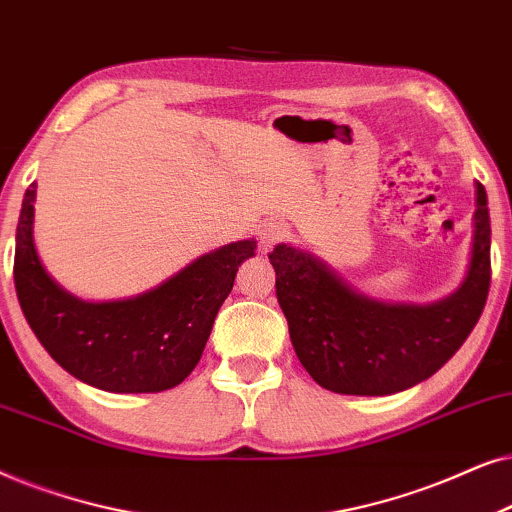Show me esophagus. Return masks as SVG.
<instances>
[{"mask_svg":"<svg viewBox=\"0 0 512 512\" xmlns=\"http://www.w3.org/2000/svg\"><path fill=\"white\" fill-rule=\"evenodd\" d=\"M290 229L285 227L283 222H276V220H269L264 222L260 227V243H262V250H271L276 243H281L283 238H288Z\"/></svg>","mask_w":512,"mask_h":512,"instance_id":"1","label":"esophagus"}]
</instances>
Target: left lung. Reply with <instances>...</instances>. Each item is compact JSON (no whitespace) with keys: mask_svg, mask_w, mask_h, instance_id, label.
<instances>
[{"mask_svg":"<svg viewBox=\"0 0 512 512\" xmlns=\"http://www.w3.org/2000/svg\"><path fill=\"white\" fill-rule=\"evenodd\" d=\"M492 227L487 192L478 182L473 252L466 281L428 306L381 304L353 292L313 257L276 245V297L304 370L327 391L391 395L440 370L485 309L492 283Z\"/></svg>","mask_w":512,"mask_h":512,"instance_id":"left-lung-1","label":"left lung"}]
</instances>
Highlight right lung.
<instances>
[{
  "instance_id": "1",
  "label": "right lung",
  "mask_w": 512,
  "mask_h": 512,
  "mask_svg": "<svg viewBox=\"0 0 512 512\" xmlns=\"http://www.w3.org/2000/svg\"><path fill=\"white\" fill-rule=\"evenodd\" d=\"M34 192H25L16 229L13 283L27 323L56 363L112 393H159L182 384L206 349L215 316L255 241L229 243L159 288L124 302H81L39 262L32 238Z\"/></svg>"
}]
</instances>
